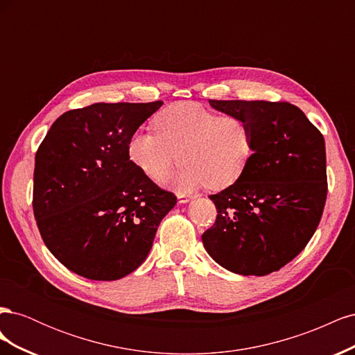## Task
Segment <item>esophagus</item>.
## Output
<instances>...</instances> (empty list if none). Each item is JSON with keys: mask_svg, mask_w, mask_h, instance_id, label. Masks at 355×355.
<instances>
[{"mask_svg": "<svg viewBox=\"0 0 355 355\" xmlns=\"http://www.w3.org/2000/svg\"><path fill=\"white\" fill-rule=\"evenodd\" d=\"M191 198H192L191 196H185V194H178V200H179V202H180V204H185V202H188Z\"/></svg>", "mask_w": 355, "mask_h": 355, "instance_id": "1", "label": "esophagus"}]
</instances>
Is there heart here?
Returning <instances> with one entry per match:
<instances>
[{
  "instance_id": "b5f03b06",
  "label": "heart",
  "mask_w": 355,
  "mask_h": 355,
  "mask_svg": "<svg viewBox=\"0 0 355 355\" xmlns=\"http://www.w3.org/2000/svg\"><path fill=\"white\" fill-rule=\"evenodd\" d=\"M153 124L155 133L137 130L128 139V158L155 184L182 161L173 178L180 192L234 185L254 154V133L245 118L219 115L196 102L167 106Z\"/></svg>"
}]
</instances>
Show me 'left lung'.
<instances>
[{"label": "left lung", "instance_id": "left-lung-1", "mask_svg": "<svg viewBox=\"0 0 355 355\" xmlns=\"http://www.w3.org/2000/svg\"><path fill=\"white\" fill-rule=\"evenodd\" d=\"M209 103L250 123L254 154L234 185L209 197L218 216L202 244L231 272L271 274L305 249L320 223L327 197L324 137L288 102Z\"/></svg>", "mask_w": 355, "mask_h": 355}]
</instances>
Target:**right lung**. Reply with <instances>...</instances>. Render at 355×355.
Masks as SVG:
<instances>
[{
	"mask_svg": "<svg viewBox=\"0 0 355 355\" xmlns=\"http://www.w3.org/2000/svg\"><path fill=\"white\" fill-rule=\"evenodd\" d=\"M93 103L62 114L35 154L34 216L47 249L69 271L112 282L151 250L176 196L127 154V142L159 106Z\"/></svg>",
	"mask_w": 355,
	"mask_h": 355,
	"instance_id": "1",
	"label": "right lung"
}]
</instances>
